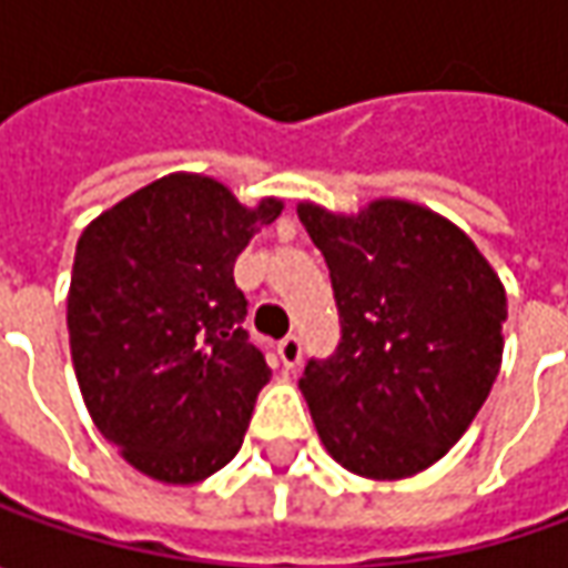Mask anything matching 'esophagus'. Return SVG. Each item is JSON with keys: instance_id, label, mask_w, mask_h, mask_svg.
Listing matches in <instances>:
<instances>
[{"instance_id": "esophagus-1", "label": "esophagus", "mask_w": 568, "mask_h": 568, "mask_svg": "<svg viewBox=\"0 0 568 568\" xmlns=\"http://www.w3.org/2000/svg\"><path fill=\"white\" fill-rule=\"evenodd\" d=\"M277 357H281V366L284 369H296L300 361H303V341L296 338V335H287L284 341H277Z\"/></svg>"}]
</instances>
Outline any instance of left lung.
Masks as SVG:
<instances>
[{
	"label": "left lung",
	"instance_id": "left-lung-1",
	"mask_svg": "<svg viewBox=\"0 0 568 568\" xmlns=\"http://www.w3.org/2000/svg\"><path fill=\"white\" fill-rule=\"evenodd\" d=\"M332 274L341 341L310 361L300 392L341 468L402 480L436 465L487 402L506 291L465 230L402 199L361 214L300 202Z\"/></svg>",
	"mask_w": 568,
	"mask_h": 568
}]
</instances>
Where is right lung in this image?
<instances>
[{
    "mask_svg": "<svg viewBox=\"0 0 568 568\" xmlns=\"http://www.w3.org/2000/svg\"><path fill=\"white\" fill-rule=\"evenodd\" d=\"M281 207L170 173L78 240L65 318L81 398L103 439L161 484H199L243 446L272 369L243 328L233 262Z\"/></svg>",
    "mask_w": 568,
    "mask_h": 568,
    "instance_id": "add662e5",
    "label": "right lung"
}]
</instances>
